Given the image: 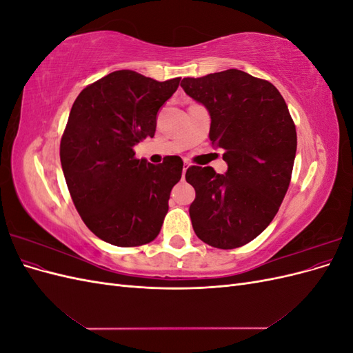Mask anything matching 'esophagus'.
I'll return each instance as SVG.
<instances>
[{
    "label": "esophagus",
    "instance_id": "obj_1",
    "mask_svg": "<svg viewBox=\"0 0 353 353\" xmlns=\"http://www.w3.org/2000/svg\"><path fill=\"white\" fill-rule=\"evenodd\" d=\"M188 166H190V165H188V163H185V165H184V168H183V178H184L185 172H187V169H188Z\"/></svg>",
    "mask_w": 353,
    "mask_h": 353
}]
</instances>
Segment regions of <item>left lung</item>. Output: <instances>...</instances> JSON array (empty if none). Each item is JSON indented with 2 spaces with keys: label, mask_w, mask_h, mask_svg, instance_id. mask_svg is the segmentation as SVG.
Wrapping results in <instances>:
<instances>
[{
  "label": "left lung",
  "mask_w": 353,
  "mask_h": 353,
  "mask_svg": "<svg viewBox=\"0 0 353 353\" xmlns=\"http://www.w3.org/2000/svg\"><path fill=\"white\" fill-rule=\"evenodd\" d=\"M181 87L210 114L209 138L228 169L190 166L196 236L218 249L248 244L270 225L290 184L296 126L280 91L237 69L184 78Z\"/></svg>",
  "instance_id": "8db88e82"
}]
</instances>
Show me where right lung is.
I'll use <instances>...</instances> for the list:
<instances>
[{"label": "right lung", "mask_w": 353, "mask_h": 353, "mask_svg": "<svg viewBox=\"0 0 353 353\" xmlns=\"http://www.w3.org/2000/svg\"><path fill=\"white\" fill-rule=\"evenodd\" d=\"M181 78L159 82L116 70L83 88L74 100L60 143V162L82 221L119 248L153 241L169 209L183 160L153 165L135 159L134 145L154 137L157 112Z\"/></svg>", "instance_id": "obj_1"}]
</instances>
